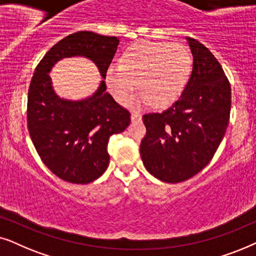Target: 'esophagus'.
<instances>
[{"mask_svg": "<svg viewBox=\"0 0 256 256\" xmlns=\"http://www.w3.org/2000/svg\"><path fill=\"white\" fill-rule=\"evenodd\" d=\"M131 120L132 122H140L142 120V116L138 114H131Z\"/></svg>", "mask_w": 256, "mask_h": 256, "instance_id": "obj_1", "label": "esophagus"}]
</instances>
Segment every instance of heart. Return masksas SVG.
I'll list each match as a JSON object with an SVG mask.
<instances>
[{
	"instance_id": "b5f03b06",
	"label": "heart",
	"mask_w": 256,
	"mask_h": 256,
	"mask_svg": "<svg viewBox=\"0 0 256 256\" xmlns=\"http://www.w3.org/2000/svg\"><path fill=\"white\" fill-rule=\"evenodd\" d=\"M192 71V56L182 44L139 42L122 54V63L112 62L105 80L119 103L128 100L134 88L138 92L128 104L142 108L151 103L162 108L172 104L182 92Z\"/></svg>"
}]
</instances>
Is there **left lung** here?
Instances as JSON below:
<instances>
[{"label": "left lung", "instance_id": "left-lung-1", "mask_svg": "<svg viewBox=\"0 0 256 256\" xmlns=\"http://www.w3.org/2000/svg\"><path fill=\"white\" fill-rule=\"evenodd\" d=\"M193 69L182 96L168 110L142 116L140 156L146 170L165 182L192 178L213 158L226 134L230 85L213 54L186 37Z\"/></svg>", "mask_w": 256, "mask_h": 256}]
</instances>
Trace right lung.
Masks as SVG:
<instances>
[{
    "instance_id": "add662e5",
    "label": "right lung",
    "mask_w": 256,
    "mask_h": 256,
    "mask_svg": "<svg viewBox=\"0 0 256 256\" xmlns=\"http://www.w3.org/2000/svg\"><path fill=\"white\" fill-rule=\"evenodd\" d=\"M119 40L92 32L64 37L44 54L36 66L28 92L29 134L44 165L71 184H88L106 171L108 139L130 124V112L106 92L105 74ZM92 60L104 80L84 100L69 101L54 92L50 71L58 60L69 56Z\"/></svg>"
}]
</instances>
